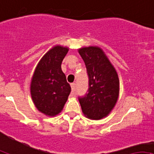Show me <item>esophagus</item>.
I'll list each match as a JSON object with an SVG mask.
<instances>
[{
  "label": "esophagus",
  "mask_w": 154,
  "mask_h": 154,
  "mask_svg": "<svg viewBox=\"0 0 154 154\" xmlns=\"http://www.w3.org/2000/svg\"><path fill=\"white\" fill-rule=\"evenodd\" d=\"M71 90H72V92H74L75 90V84L72 83L71 84Z\"/></svg>",
  "instance_id": "esophagus-1"
}]
</instances>
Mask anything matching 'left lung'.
Listing matches in <instances>:
<instances>
[{
	"label": "left lung",
	"mask_w": 154,
	"mask_h": 154,
	"mask_svg": "<svg viewBox=\"0 0 154 154\" xmlns=\"http://www.w3.org/2000/svg\"><path fill=\"white\" fill-rule=\"evenodd\" d=\"M78 51L85 61L89 77L88 93L79 99L82 112L90 119H101L110 114L118 100V74L98 46L82 47Z\"/></svg>",
	"instance_id": "obj_1"
}]
</instances>
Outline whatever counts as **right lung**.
<instances>
[{"instance_id": "add662e5", "label": "right lung", "mask_w": 154, "mask_h": 154, "mask_svg": "<svg viewBox=\"0 0 154 154\" xmlns=\"http://www.w3.org/2000/svg\"><path fill=\"white\" fill-rule=\"evenodd\" d=\"M67 47L55 45L38 63L30 84V93L36 108L47 116L58 115L64 108L71 91L61 63Z\"/></svg>"}]
</instances>
